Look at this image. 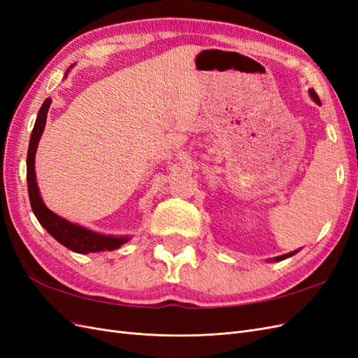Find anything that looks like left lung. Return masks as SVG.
<instances>
[{
    "label": "left lung",
    "mask_w": 358,
    "mask_h": 358,
    "mask_svg": "<svg viewBox=\"0 0 358 358\" xmlns=\"http://www.w3.org/2000/svg\"><path fill=\"white\" fill-rule=\"evenodd\" d=\"M309 95H310V99L315 101L317 104H320L321 101H320V99H318V95H317V92L313 91V90H309ZM300 251V249H296V251H292V252H288V254H284V255H279V257H275V258H272V259H268V262H282V259H285V258H288V257H292L294 254H297Z\"/></svg>",
    "instance_id": "1"
}]
</instances>
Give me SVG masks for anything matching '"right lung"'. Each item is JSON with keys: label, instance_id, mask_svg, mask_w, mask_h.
Returning <instances> with one entry per match:
<instances>
[{"label": "right lung", "instance_id": "add662e5", "mask_svg": "<svg viewBox=\"0 0 358 358\" xmlns=\"http://www.w3.org/2000/svg\"><path fill=\"white\" fill-rule=\"evenodd\" d=\"M70 69L67 70L66 74H64V78H67ZM50 103L52 100L46 99L45 103L41 104L34 128H32V133L29 137V146H28V155H27V182H28V196H29L31 209L34 212L36 218L38 220L41 227H45L46 231L53 237V239L58 241L66 248L71 249L73 252L90 254V252L113 251V249L121 248L124 243L129 241V236H112V234L96 233L86 229L83 225L64 220L62 216L52 212L40 196V189L36 179V167H34L36 152H37V146L41 138V134L45 131Z\"/></svg>", "mask_w": 358, "mask_h": 358}]
</instances>
